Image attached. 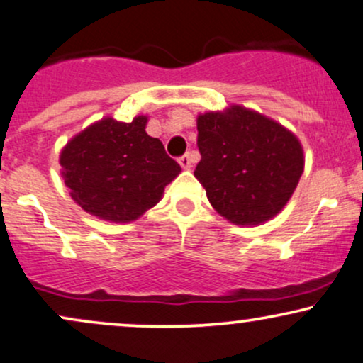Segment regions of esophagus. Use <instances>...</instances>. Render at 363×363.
Listing matches in <instances>:
<instances>
[{"mask_svg": "<svg viewBox=\"0 0 363 363\" xmlns=\"http://www.w3.org/2000/svg\"><path fill=\"white\" fill-rule=\"evenodd\" d=\"M179 164H181L184 169H189L191 164H193V155L184 154L182 157H179Z\"/></svg>", "mask_w": 363, "mask_h": 363, "instance_id": "obj_1", "label": "esophagus"}]
</instances>
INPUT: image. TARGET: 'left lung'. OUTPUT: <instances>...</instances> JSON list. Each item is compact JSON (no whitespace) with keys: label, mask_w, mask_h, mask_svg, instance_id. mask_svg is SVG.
Listing matches in <instances>:
<instances>
[{"label":"left lung","mask_w":363,"mask_h":363,"mask_svg":"<svg viewBox=\"0 0 363 363\" xmlns=\"http://www.w3.org/2000/svg\"><path fill=\"white\" fill-rule=\"evenodd\" d=\"M194 176L211 206L235 225L276 216L304 169L303 147L277 121L242 106L198 116Z\"/></svg>","instance_id":"1"}]
</instances>
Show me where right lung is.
Here are the masks:
<instances>
[{
	"mask_svg": "<svg viewBox=\"0 0 363 363\" xmlns=\"http://www.w3.org/2000/svg\"><path fill=\"white\" fill-rule=\"evenodd\" d=\"M145 125L147 116L130 123L104 118L64 147V182L84 211L115 223L137 220L181 172L162 142L147 135Z\"/></svg>",
	"mask_w": 363,
	"mask_h": 363,
	"instance_id": "1",
	"label": "right lung"
}]
</instances>
